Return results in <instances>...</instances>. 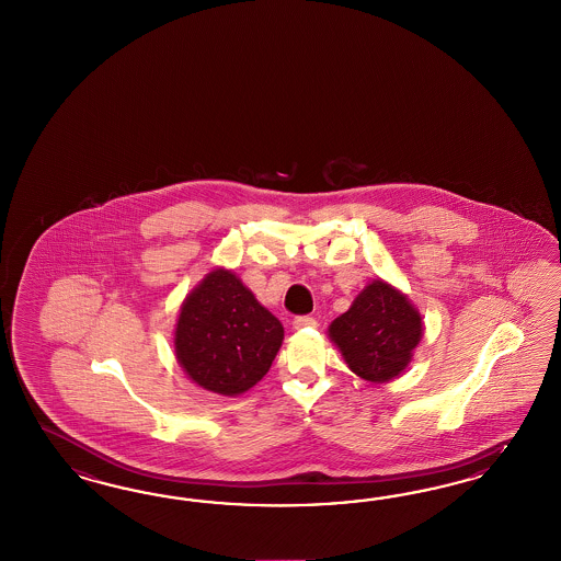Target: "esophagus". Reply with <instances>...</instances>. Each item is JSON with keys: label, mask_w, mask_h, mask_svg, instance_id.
Instances as JSON below:
<instances>
[{"label": "esophagus", "mask_w": 561, "mask_h": 561, "mask_svg": "<svg viewBox=\"0 0 561 561\" xmlns=\"http://www.w3.org/2000/svg\"><path fill=\"white\" fill-rule=\"evenodd\" d=\"M317 324V321L312 319V317H296L294 319V329H306V327H314Z\"/></svg>", "instance_id": "1"}]
</instances>
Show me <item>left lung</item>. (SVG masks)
<instances>
[{
  "mask_svg": "<svg viewBox=\"0 0 561 561\" xmlns=\"http://www.w3.org/2000/svg\"><path fill=\"white\" fill-rule=\"evenodd\" d=\"M424 323L408 296L382 279L362 289L347 312L329 327L352 373L368 382H389L408 368Z\"/></svg>",
  "mask_w": 561,
  "mask_h": 561,
  "instance_id": "1",
  "label": "left lung"
}]
</instances>
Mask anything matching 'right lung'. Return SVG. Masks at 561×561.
<instances>
[{
  "label": "right lung",
  "mask_w": 561,
  "mask_h": 561,
  "mask_svg": "<svg viewBox=\"0 0 561 561\" xmlns=\"http://www.w3.org/2000/svg\"><path fill=\"white\" fill-rule=\"evenodd\" d=\"M284 327L228 270L207 273L181 306L174 354L205 391L237 397L270 373Z\"/></svg>",
  "instance_id": "1"
}]
</instances>
